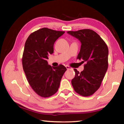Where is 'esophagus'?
Masks as SVG:
<instances>
[{
  "mask_svg": "<svg viewBox=\"0 0 124 124\" xmlns=\"http://www.w3.org/2000/svg\"><path fill=\"white\" fill-rule=\"evenodd\" d=\"M66 68L67 69V70H72V69L70 67L68 66H66Z\"/></svg>",
  "mask_w": 124,
  "mask_h": 124,
  "instance_id": "obj_1",
  "label": "esophagus"
}]
</instances>
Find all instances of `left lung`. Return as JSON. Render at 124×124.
<instances>
[{
  "label": "left lung",
  "mask_w": 124,
  "mask_h": 124,
  "mask_svg": "<svg viewBox=\"0 0 124 124\" xmlns=\"http://www.w3.org/2000/svg\"><path fill=\"white\" fill-rule=\"evenodd\" d=\"M78 39L81 45L77 59L86 62L80 73L74 69L75 75L72 80L74 91L87 97L95 93L101 85L108 66V49L107 44L95 31L90 29L68 31Z\"/></svg>",
  "instance_id": "obj_1"
}]
</instances>
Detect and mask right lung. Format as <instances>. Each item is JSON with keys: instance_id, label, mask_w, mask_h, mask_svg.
I'll return each mask as SVG.
<instances>
[{"instance_id": "1", "label": "right lung", "mask_w": 124, "mask_h": 124, "mask_svg": "<svg viewBox=\"0 0 124 124\" xmlns=\"http://www.w3.org/2000/svg\"><path fill=\"white\" fill-rule=\"evenodd\" d=\"M64 33L47 28L38 29L29 35L24 45L22 66L29 84L42 97H49L58 91L63 75V65H48V55L54 52V45Z\"/></svg>"}]
</instances>
